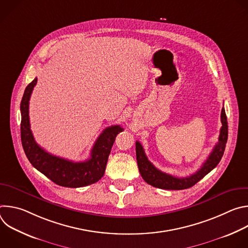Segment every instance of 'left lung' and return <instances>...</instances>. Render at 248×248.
I'll return each mask as SVG.
<instances>
[{
  "instance_id": "1",
  "label": "left lung",
  "mask_w": 248,
  "mask_h": 248,
  "mask_svg": "<svg viewBox=\"0 0 248 248\" xmlns=\"http://www.w3.org/2000/svg\"><path fill=\"white\" fill-rule=\"evenodd\" d=\"M221 122L222 127L220 130L218 143L215 145L214 149L212 150L211 154L204 162L202 167L195 173L187 176V178H175V176H172L169 173L163 172L160 170H158L148 160L142 145H141L138 141H136V160L142 179L148 185L162 189L181 190L193 186L200 180H202L207 173H209L212 170L217 167V165L220 163L224 155L226 143L228 140V122L224 108L222 109L221 113Z\"/></svg>"
}]
</instances>
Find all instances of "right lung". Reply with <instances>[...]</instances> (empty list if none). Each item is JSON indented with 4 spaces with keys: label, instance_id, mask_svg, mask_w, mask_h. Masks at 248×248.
Listing matches in <instances>:
<instances>
[{
    "label": "right lung",
    "instance_id": "add662e5",
    "mask_svg": "<svg viewBox=\"0 0 248 248\" xmlns=\"http://www.w3.org/2000/svg\"><path fill=\"white\" fill-rule=\"evenodd\" d=\"M37 78L25 90L20 103L21 143L31 165L56 185L64 187H82L97 183L104 175L116 136L124 130L121 125L105 128L91 150V157L84 162H73L54 156L41 148L34 140L29 123V99Z\"/></svg>",
    "mask_w": 248,
    "mask_h": 248
}]
</instances>
